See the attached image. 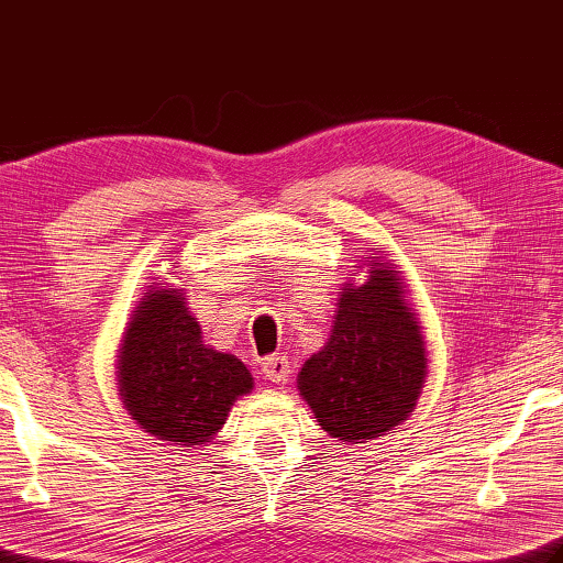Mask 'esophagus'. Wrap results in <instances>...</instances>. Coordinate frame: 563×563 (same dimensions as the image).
Here are the masks:
<instances>
[{
	"mask_svg": "<svg viewBox=\"0 0 563 563\" xmlns=\"http://www.w3.org/2000/svg\"><path fill=\"white\" fill-rule=\"evenodd\" d=\"M263 378L271 383H285L290 378V361L288 356H268L261 363Z\"/></svg>",
	"mask_w": 563,
	"mask_h": 563,
	"instance_id": "1",
	"label": "esophagus"
}]
</instances>
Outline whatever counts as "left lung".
Returning a JSON list of instances; mask_svg holds the SVG:
<instances>
[{"label":"left lung","mask_w":563,"mask_h":563,"mask_svg":"<svg viewBox=\"0 0 563 563\" xmlns=\"http://www.w3.org/2000/svg\"><path fill=\"white\" fill-rule=\"evenodd\" d=\"M368 266L366 283L344 285L332 336L297 376L319 427L346 444L383 437L407 420L427 376L424 336L400 271Z\"/></svg>","instance_id":"obj_1"}]
</instances>
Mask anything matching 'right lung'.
I'll use <instances>...</instances> for the list:
<instances>
[{
    "instance_id": "1",
    "label": "right lung",
    "mask_w": 563,
    "mask_h": 563,
    "mask_svg": "<svg viewBox=\"0 0 563 563\" xmlns=\"http://www.w3.org/2000/svg\"><path fill=\"white\" fill-rule=\"evenodd\" d=\"M117 368L131 420L161 442L180 446L209 442L231 405L253 390L244 363L207 346L185 295L163 283L143 292Z\"/></svg>"
}]
</instances>
